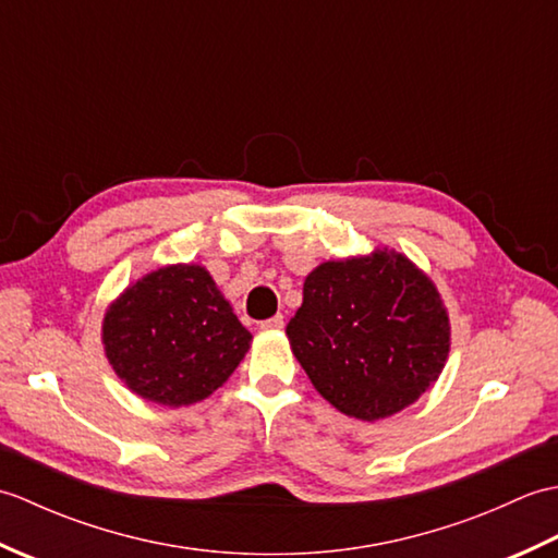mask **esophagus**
I'll list each match as a JSON object with an SVG mask.
<instances>
[{
	"label": "esophagus",
	"instance_id": "1",
	"mask_svg": "<svg viewBox=\"0 0 558 558\" xmlns=\"http://www.w3.org/2000/svg\"><path fill=\"white\" fill-rule=\"evenodd\" d=\"M282 326H286V318H282V314L270 316V318H266L264 324H260V328H264V330H280Z\"/></svg>",
	"mask_w": 558,
	"mask_h": 558
}]
</instances>
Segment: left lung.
<instances>
[{
    "label": "left lung",
    "instance_id": "8db88e82",
    "mask_svg": "<svg viewBox=\"0 0 558 558\" xmlns=\"http://www.w3.org/2000/svg\"><path fill=\"white\" fill-rule=\"evenodd\" d=\"M288 338L330 405L374 422L408 408L436 381L450 326L434 282L384 248L312 270Z\"/></svg>",
    "mask_w": 558,
    "mask_h": 558
}]
</instances>
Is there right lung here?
I'll return each mask as SVG.
<instances>
[{"mask_svg": "<svg viewBox=\"0 0 558 558\" xmlns=\"http://www.w3.org/2000/svg\"><path fill=\"white\" fill-rule=\"evenodd\" d=\"M102 342L134 393L180 408L228 381L252 333L206 268L180 264L148 272L110 306Z\"/></svg>", "mask_w": 558, "mask_h": 558, "instance_id": "1", "label": "right lung"}]
</instances>
